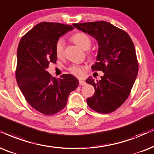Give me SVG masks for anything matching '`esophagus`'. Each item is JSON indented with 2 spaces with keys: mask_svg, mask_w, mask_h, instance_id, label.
I'll return each mask as SVG.
<instances>
[{
  "mask_svg": "<svg viewBox=\"0 0 154 154\" xmlns=\"http://www.w3.org/2000/svg\"><path fill=\"white\" fill-rule=\"evenodd\" d=\"M86 84H87L86 82L82 80V79H80V80H79V85H81V86H82V85H85Z\"/></svg>",
  "mask_w": 154,
  "mask_h": 154,
  "instance_id": "esophagus-1",
  "label": "esophagus"
}]
</instances>
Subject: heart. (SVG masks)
<instances>
[{"instance_id": "1", "label": "heart", "mask_w": 154, "mask_h": 154, "mask_svg": "<svg viewBox=\"0 0 154 154\" xmlns=\"http://www.w3.org/2000/svg\"><path fill=\"white\" fill-rule=\"evenodd\" d=\"M71 40L73 42H75L76 45L80 47L83 50H87L90 48L91 44H92V40L90 38V36L85 33V32H77L72 36ZM55 53L58 58L61 59L64 57V41L61 39L58 40L55 45ZM87 55L89 58L92 59L94 57V54L92 52H88ZM69 71L73 75L76 76L77 77H82L85 74V69L82 66L80 65H72L69 67Z\"/></svg>"}]
</instances>
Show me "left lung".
Instances as JSON below:
<instances>
[{"label": "left lung", "instance_id": "8db88e82", "mask_svg": "<svg viewBox=\"0 0 154 154\" xmlns=\"http://www.w3.org/2000/svg\"><path fill=\"white\" fill-rule=\"evenodd\" d=\"M73 25L97 40V62L91 68L104 73L101 80L87 79L86 82L95 89L94 95L87 100V104L102 114L114 112L129 96L138 75L139 64L132 40L125 31L105 21Z\"/></svg>", "mask_w": 154, "mask_h": 154}]
</instances>
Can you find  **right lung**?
Wrapping results in <instances>:
<instances>
[{"label":"right lung","instance_id":"add662e5","mask_svg":"<svg viewBox=\"0 0 154 154\" xmlns=\"http://www.w3.org/2000/svg\"><path fill=\"white\" fill-rule=\"evenodd\" d=\"M74 28L58 23L42 22L28 31L19 42L15 76L17 85L29 104L45 115L63 110L78 79L70 74L56 79L46 70L56 63L55 45L60 37Z\"/></svg>","mask_w":154,"mask_h":154}]
</instances>
